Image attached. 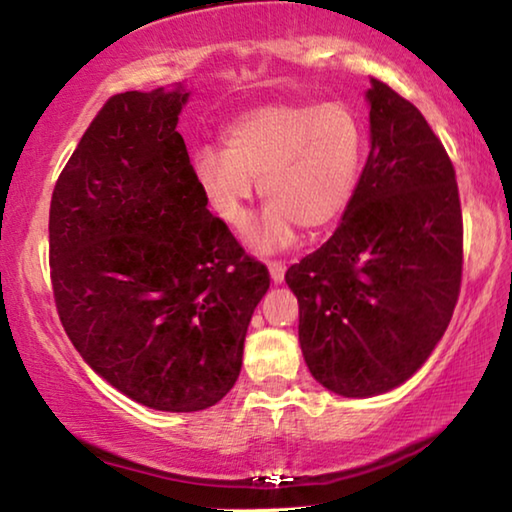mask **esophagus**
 <instances>
[{
  "label": "esophagus",
  "instance_id": "obj_1",
  "mask_svg": "<svg viewBox=\"0 0 512 512\" xmlns=\"http://www.w3.org/2000/svg\"><path fill=\"white\" fill-rule=\"evenodd\" d=\"M269 273H271L273 285H280V282L285 280V266L280 262H269Z\"/></svg>",
  "mask_w": 512,
  "mask_h": 512
}]
</instances>
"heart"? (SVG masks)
<instances>
[{
    "label": "heart",
    "mask_w": 512,
    "mask_h": 512,
    "mask_svg": "<svg viewBox=\"0 0 512 512\" xmlns=\"http://www.w3.org/2000/svg\"><path fill=\"white\" fill-rule=\"evenodd\" d=\"M225 149L190 156L197 188L218 220L241 227L255 183L269 207L248 230V246L273 253L296 230L333 225L352 202L363 160V126L345 103H266L243 112L223 133Z\"/></svg>",
    "instance_id": "b5f03b06"
}]
</instances>
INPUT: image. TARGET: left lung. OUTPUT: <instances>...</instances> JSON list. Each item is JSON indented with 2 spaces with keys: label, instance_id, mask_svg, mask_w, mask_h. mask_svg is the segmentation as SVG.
<instances>
[{
  "label": "left lung",
  "instance_id": "8db88e82",
  "mask_svg": "<svg viewBox=\"0 0 512 512\" xmlns=\"http://www.w3.org/2000/svg\"><path fill=\"white\" fill-rule=\"evenodd\" d=\"M370 154L338 230L289 266L299 342L319 384L372 398L414 377L451 322L462 209L451 158L409 101L372 78Z\"/></svg>",
  "mask_w": 512,
  "mask_h": 512
}]
</instances>
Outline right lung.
<instances>
[{
    "instance_id": "obj_1",
    "label": "right lung",
    "mask_w": 512,
    "mask_h": 512,
    "mask_svg": "<svg viewBox=\"0 0 512 512\" xmlns=\"http://www.w3.org/2000/svg\"><path fill=\"white\" fill-rule=\"evenodd\" d=\"M188 98L181 82L112 96L50 202L66 335L98 377L158 411L209 409L230 393L271 282L197 188L177 131Z\"/></svg>"
}]
</instances>
